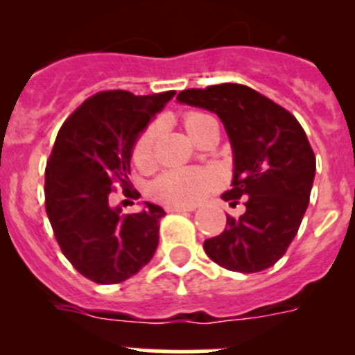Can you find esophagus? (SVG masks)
<instances>
[{
    "mask_svg": "<svg viewBox=\"0 0 355 355\" xmlns=\"http://www.w3.org/2000/svg\"><path fill=\"white\" fill-rule=\"evenodd\" d=\"M168 213H184V211H193V206H167Z\"/></svg>",
    "mask_w": 355,
    "mask_h": 355,
    "instance_id": "34e87169",
    "label": "esophagus"
}]
</instances>
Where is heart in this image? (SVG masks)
Segmentation results:
<instances>
[{
	"mask_svg": "<svg viewBox=\"0 0 355 355\" xmlns=\"http://www.w3.org/2000/svg\"><path fill=\"white\" fill-rule=\"evenodd\" d=\"M216 122L215 119L205 112H187L183 115V124L187 131L197 139L202 130ZM159 128L156 122L144 128L131 146V158L135 165L147 168L155 162V146L158 139ZM216 184V175L208 168H171L159 174L149 187L153 199L159 200L168 206H188L196 205Z\"/></svg>",
	"mask_w": 355,
	"mask_h": 355,
	"instance_id": "1",
	"label": "heart"
}]
</instances>
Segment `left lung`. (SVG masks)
<instances>
[{"label":"left lung","mask_w":355,"mask_h":355,"mask_svg":"<svg viewBox=\"0 0 355 355\" xmlns=\"http://www.w3.org/2000/svg\"><path fill=\"white\" fill-rule=\"evenodd\" d=\"M178 99L224 122L234 178L222 199L233 208L240 199L245 205L243 215H227L224 231L205 241L206 254L231 272L270 268L286 254L311 196L316 158L306 131L286 108L247 85L188 89Z\"/></svg>","instance_id":"8db88e82"}]
</instances>
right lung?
Returning a JSON list of instances; mask_svg holds the SVG:
<instances>
[{"instance_id": "obj_1", "label": "right lung", "mask_w": 355, "mask_h": 355, "mask_svg": "<svg viewBox=\"0 0 355 355\" xmlns=\"http://www.w3.org/2000/svg\"><path fill=\"white\" fill-rule=\"evenodd\" d=\"M174 90L135 96L103 90L62 124L46 165V211L65 258L83 277L117 284L150 261L159 236V206L121 215L110 199L128 196L131 146Z\"/></svg>"}]
</instances>
